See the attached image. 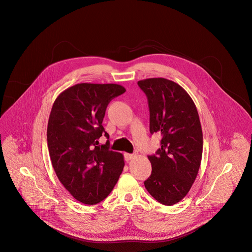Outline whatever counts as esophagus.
<instances>
[{
    "mask_svg": "<svg viewBox=\"0 0 252 252\" xmlns=\"http://www.w3.org/2000/svg\"><path fill=\"white\" fill-rule=\"evenodd\" d=\"M134 158V155H132V154H125V158H126V160H130V159H132Z\"/></svg>",
    "mask_w": 252,
    "mask_h": 252,
    "instance_id": "esophagus-1",
    "label": "esophagus"
}]
</instances>
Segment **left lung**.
I'll list each match as a JSON object with an SVG mask.
<instances>
[{"mask_svg": "<svg viewBox=\"0 0 252 252\" xmlns=\"http://www.w3.org/2000/svg\"><path fill=\"white\" fill-rule=\"evenodd\" d=\"M147 94L150 131L160 132V149L149 156L152 174L145 182L150 194L164 205L181 201L193 185L202 157V129L196 106L176 83L153 78L137 82Z\"/></svg>", "mask_w": 252, "mask_h": 252, "instance_id": "1", "label": "left lung"}]
</instances>
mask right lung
<instances>
[{"label":"right lung","mask_w":252,"mask_h":252,"mask_svg":"<svg viewBox=\"0 0 252 252\" xmlns=\"http://www.w3.org/2000/svg\"><path fill=\"white\" fill-rule=\"evenodd\" d=\"M125 92L116 84H78L53 104L47 129L52 164L64 189L85 204L103 200L123 172L124 156L97 139L110 137L101 125L106 106Z\"/></svg>","instance_id":"1"}]
</instances>
